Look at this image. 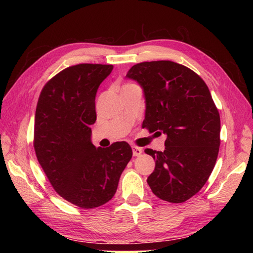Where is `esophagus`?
Here are the masks:
<instances>
[{"instance_id":"esophagus-1","label":"esophagus","mask_w":253,"mask_h":253,"mask_svg":"<svg viewBox=\"0 0 253 253\" xmlns=\"http://www.w3.org/2000/svg\"><path fill=\"white\" fill-rule=\"evenodd\" d=\"M142 153V149L138 148V147H132V154L133 157H139Z\"/></svg>"}]
</instances>
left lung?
I'll use <instances>...</instances> for the list:
<instances>
[{
  "mask_svg": "<svg viewBox=\"0 0 253 253\" xmlns=\"http://www.w3.org/2000/svg\"><path fill=\"white\" fill-rule=\"evenodd\" d=\"M126 77L143 89L142 128L168 136L163 152L144 150L155 160L148 184L164 201L185 202L209 179L221 143V120L208 85L190 68L170 61L136 64Z\"/></svg>",
  "mask_w": 253,
  "mask_h": 253,
  "instance_id": "left-lung-1",
  "label": "left lung"
}]
</instances>
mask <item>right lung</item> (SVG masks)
Segmentation results:
<instances>
[{
	"instance_id": "obj_1",
	"label": "right lung",
	"mask_w": 253,
	"mask_h": 253,
	"mask_svg": "<svg viewBox=\"0 0 253 253\" xmlns=\"http://www.w3.org/2000/svg\"><path fill=\"white\" fill-rule=\"evenodd\" d=\"M112 69L102 64L63 69L45 84L36 109L37 159L58 195L82 209L103 206L114 197L132 157L125 141L105 149L91 142L95 94Z\"/></svg>"
}]
</instances>
